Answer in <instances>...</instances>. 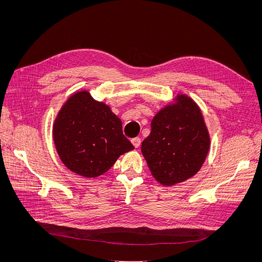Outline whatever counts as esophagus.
I'll use <instances>...</instances> for the list:
<instances>
[{
  "label": "esophagus",
  "mask_w": 262,
  "mask_h": 262,
  "mask_svg": "<svg viewBox=\"0 0 262 262\" xmlns=\"http://www.w3.org/2000/svg\"><path fill=\"white\" fill-rule=\"evenodd\" d=\"M131 143L133 144L134 147H139L140 144H141V139L140 138H133L131 140Z\"/></svg>",
  "instance_id": "1"
}]
</instances>
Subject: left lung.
Returning a JSON list of instances; mask_svg holds the SVG:
<instances>
[{
  "instance_id": "obj_1",
  "label": "left lung",
  "mask_w": 262,
  "mask_h": 262,
  "mask_svg": "<svg viewBox=\"0 0 262 262\" xmlns=\"http://www.w3.org/2000/svg\"><path fill=\"white\" fill-rule=\"evenodd\" d=\"M210 144L200 107L188 95L177 94L152 119L141 152L155 180L173 186L200 170Z\"/></svg>"
}]
</instances>
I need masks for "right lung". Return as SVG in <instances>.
<instances>
[{"label": "right lung", "mask_w": 262, "mask_h": 262, "mask_svg": "<svg viewBox=\"0 0 262 262\" xmlns=\"http://www.w3.org/2000/svg\"><path fill=\"white\" fill-rule=\"evenodd\" d=\"M52 137L62 163L85 178L98 177L134 147L122 133L121 119L89 91L73 93L53 121Z\"/></svg>", "instance_id": "add662e5"}]
</instances>
